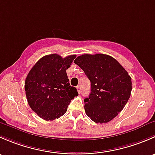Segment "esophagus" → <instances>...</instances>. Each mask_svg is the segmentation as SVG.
Returning a JSON list of instances; mask_svg holds the SVG:
<instances>
[{"label":"esophagus","instance_id":"34e87169","mask_svg":"<svg viewBox=\"0 0 155 155\" xmlns=\"http://www.w3.org/2000/svg\"><path fill=\"white\" fill-rule=\"evenodd\" d=\"M76 89H77V91H78V92H79V94L81 93V92H82V89H81V87L79 86V85H78L77 87H76Z\"/></svg>","mask_w":155,"mask_h":155}]
</instances>
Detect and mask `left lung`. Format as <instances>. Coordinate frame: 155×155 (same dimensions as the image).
<instances>
[{"label": "left lung", "instance_id": "left-lung-1", "mask_svg": "<svg viewBox=\"0 0 155 155\" xmlns=\"http://www.w3.org/2000/svg\"><path fill=\"white\" fill-rule=\"evenodd\" d=\"M74 63L91 82V94L84 100L85 113L96 123L109 122L124 109L130 97L131 77L107 54H82Z\"/></svg>", "mask_w": 155, "mask_h": 155}]
</instances>
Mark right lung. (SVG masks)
Returning a JSON list of instances; mask_svg holds the SVG:
<instances>
[{
	"instance_id": "obj_1",
	"label": "right lung",
	"mask_w": 155,
	"mask_h": 155,
	"mask_svg": "<svg viewBox=\"0 0 155 155\" xmlns=\"http://www.w3.org/2000/svg\"><path fill=\"white\" fill-rule=\"evenodd\" d=\"M76 55L63 58L51 54L41 58L31 68L25 82L30 107L39 117L51 121L62 116L77 90L70 86L66 70Z\"/></svg>"
}]
</instances>
